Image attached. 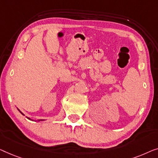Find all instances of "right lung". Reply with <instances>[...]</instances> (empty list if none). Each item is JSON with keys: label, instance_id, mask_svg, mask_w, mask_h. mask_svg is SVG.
Returning <instances> with one entry per match:
<instances>
[{"label": "right lung", "instance_id": "obj_1", "mask_svg": "<svg viewBox=\"0 0 158 158\" xmlns=\"http://www.w3.org/2000/svg\"><path fill=\"white\" fill-rule=\"evenodd\" d=\"M18 110H19V112H20V113H21V114H23V115H25V114H23V112H21V111H20L19 110V109H18ZM26 118H27V119H30V120H34V119H31L30 118V117H26ZM43 120H44V119H37V120H35V121H37V122H40V121H43Z\"/></svg>", "mask_w": 158, "mask_h": 158}]
</instances>
